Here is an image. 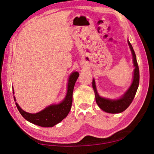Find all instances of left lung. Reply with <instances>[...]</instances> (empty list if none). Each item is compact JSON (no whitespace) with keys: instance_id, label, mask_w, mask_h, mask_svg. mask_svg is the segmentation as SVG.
Returning a JSON list of instances; mask_svg holds the SVG:
<instances>
[{"instance_id":"left-lung-1","label":"left lung","mask_w":154,"mask_h":154,"mask_svg":"<svg viewBox=\"0 0 154 154\" xmlns=\"http://www.w3.org/2000/svg\"><path fill=\"white\" fill-rule=\"evenodd\" d=\"M128 45L130 46V48L131 49L132 57H133V63L134 66H135L134 71V78H133V82L131 85V86L128 90L127 92L124 94V95L122 96L119 100H109V99H106L100 97L97 93L96 88L95 82L94 79L92 82V87L94 88L96 96V102L97 103L99 107L101 109H103L104 111L107 112V113H118L123 112L128 107L130 104L132 103V100L136 94L137 91L139 87V66H138V63L137 61V57L136 54L134 53V51L133 49V48L129 41Z\"/></svg>"}]
</instances>
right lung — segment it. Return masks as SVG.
Returning <instances> with one entry per match:
<instances>
[{
  "label": "right lung",
  "mask_w": 154,
  "mask_h": 154,
  "mask_svg": "<svg viewBox=\"0 0 154 154\" xmlns=\"http://www.w3.org/2000/svg\"><path fill=\"white\" fill-rule=\"evenodd\" d=\"M79 72H74L70 76L68 83V91L66 98L61 103L56 105H51L37 113H29L23 111L15 103L18 111L24 118L34 124L41 127H52L60 122L69 114L71 109L75 82L79 77ZM14 100H15V96Z\"/></svg>",
  "instance_id": "obj_1"
}]
</instances>
